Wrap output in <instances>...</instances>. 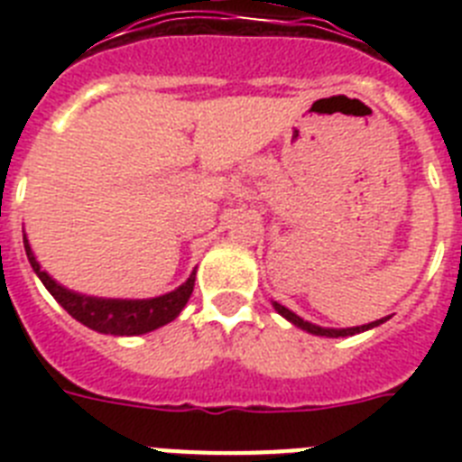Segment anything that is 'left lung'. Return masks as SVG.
Wrapping results in <instances>:
<instances>
[{
  "mask_svg": "<svg viewBox=\"0 0 462 462\" xmlns=\"http://www.w3.org/2000/svg\"><path fill=\"white\" fill-rule=\"evenodd\" d=\"M273 305H275V310H277V312L282 314V317H287V319L291 321V324L300 326V328L308 330V333H312V336H326V337H346V336H356V333H361V330L374 328V326H379V324H383V321H386V317H383V319L373 321V324H368V326H356V328L333 330V328H321V326H314V324H310V321H303V319H300V317H298V314H293L291 310L284 308V305H280V303H273Z\"/></svg>",
  "mask_w": 462,
  "mask_h": 462,
  "instance_id": "obj_1",
  "label": "left lung"
}]
</instances>
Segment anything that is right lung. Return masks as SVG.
<instances>
[{
	"mask_svg": "<svg viewBox=\"0 0 462 462\" xmlns=\"http://www.w3.org/2000/svg\"><path fill=\"white\" fill-rule=\"evenodd\" d=\"M24 240V252L30 259L32 268L39 275V280L46 284L48 291L55 296V300L71 314L73 319H79L88 328L99 330V333H108V336H141L148 330L159 328V326L173 321L180 310L185 308L189 300L191 291H194V273L189 280L178 287L175 291L166 293V296L150 298V300H110V298H92L80 296L69 289L60 287L46 271H41L39 261L34 259L30 250V243Z\"/></svg>",
	"mask_w": 462,
	"mask_h": 462,
	"instance_id": "1",
	"label": "right lung"
}]
</instances>
